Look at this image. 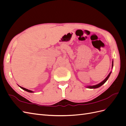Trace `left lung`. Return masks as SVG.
<instances>
[{"instance_id": "left-lung-1", "label": "left lung", "mask_w": 126, "mask_h": 126, "mask_svg": "<svg viewBox=\"0 0 126 126\" xmlns=\"http://www.w3.org/2000/svg\"><path fill=\"white\" fill-rule=\"evenodd\" d=\"M112 67H113V62H112ZM110 74H111V72H110L109 73V74L108 75V76L106 78V79L104 80V81H102L101 82H100V83H99V84H98V85H94V86H88V88H98V87H100V86H101L103 84H104V83L106 82V81L107 80H108V79L109 78V76H110Z\"/></svg>"}]
</instances>
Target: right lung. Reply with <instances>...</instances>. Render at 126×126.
Returning a JSON list of instances; mask_svg holds the SVG:
<instances>
[{
	"mask_svg": "<svg viewBox=\"0 0 126 126\" xmlns=\"http://www.w3.org/2000/svg\"><path fill=\"white\" fill-rule=\"evenodd\" d=\"M21 89H22L23 90H25V91H28V92H29V93H33V91H31V90H28V89H26V88H23V87H20V86H19Z\"/></svg>",
	"mask_w": 126,
	"mask_h": 126,
	"instance_id": "obj_1",
	"label": "right lung"
}]
</instances>
